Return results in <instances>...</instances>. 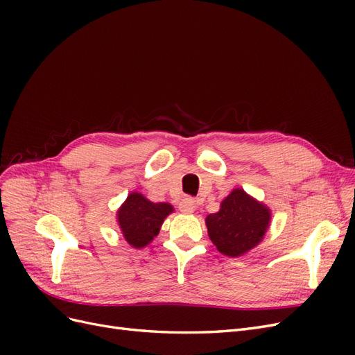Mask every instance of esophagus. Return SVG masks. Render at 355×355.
I'll use <instances>...</instances> for the list:
<instances>
[{
	"instance_id": "34e87169",
	"label": "esophagus",
	"mask_w": 355,
	"mask_h": 355,
	"mask_svg": "<svg viewBox=\"0 0 355 355\" xmlns=\"http://www.w3.org/2000/svg\"><path fill=\"white\" fill-rule=\"evenodd\" d=\"M197 207H198L197 201L194 198H191V197H187V198H184V200L179 202V210L182 213H187V214L194 213L197 210Z\"/></svg>"
}]
</instances>
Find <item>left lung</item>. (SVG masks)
<instances>
[{
	"mask_svg": "<svg viewBox=\"0 0 355 355\" xmlns=\"http://www.w3.org/2000/svg\"><path fill=\"white\" fill-rule=\"evenodd\" d=\"M270 209L254 201L243 189H234L218 213L206 218L207 232L218 250L240 256L259 243L270 227Z\"/></svg>",
	"mask_w": 355,
	"mask_h": 355,
	"instance_id": "obj_1",
	"label": "left lung"
}]
</instances>
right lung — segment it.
Returning a JSON list of instances; mask_svg holds the SVG:
<instances>
[{
    "instance_id": "obj_1",
    "label": "right lung",
    "mask_w": 355,
    "mask_h": 355,
    "mask_svg": "<svg viewBox=\"0 0 355 355\" xmlns=\"http://www.w3.org/2000/svg\"><path fill=\"white\" fill-rule=\"evenodd\" d=\"M170 211H173L170 204L153 202L139 192H133L118 210V223L125 241L136 249L151 243Z\"/></svg>"
}]
</instances>
